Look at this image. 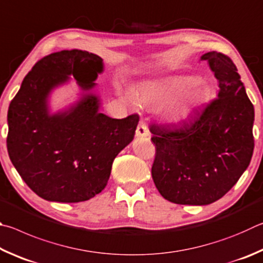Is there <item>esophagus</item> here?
<instances>
[{
    "label": "esophagus",
    "mask_w": 263,
    "mask_h": 263,
    "mask_svg": "<svg viewBox=\"0 0 263 263\" xmlns=\"http://www.w3.org/2000/svg\"><path fill=\"white\" fill-rule=\"evenodd\" d=\"M136 136L137 137H146V136H149L148 127H146V124H145L144 121H140L139 126H137Z\"/></svg>",
    "instance_id": "1"
}]
</instances>
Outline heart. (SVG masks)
I'll return each instance as SVG.
<instances>
[{
	"label": "heart",
	"instance_id": "1",
	"mask_svg": "<svg viewBox=\"0 0 263 263\" xmlns=\"http://www.w3.org/2000/svg\"><path fill=\"white\" fill-rule=\"evenodd\" d=\"M199 85L200 80L194 76H177L164 81L163 83H159V84L144 87L143 91H142L140 101L143 105H151L165 99H178L190 95ZM123 99L130 104L136 103L135 97L132 93H127L123 97ZM187 114L188 110L186 108H181L178 110L174 117L180 119L182 117H186Z\"/></svg>",
	"mask_w": 263,
	"mask_h": 263
}]
</instances>
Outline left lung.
I'll return each mask as SVG.
<instances>
[{
	"mask_svg": "<svg viewBox=\"0 0 263 263\" xmlns=\"http://www.w3.org/2000/svg\"><path fill=\"white\" fill-rule=\"evenodd\" d=\"M200 60L217 78L218 98L180 128L150 127L154 182L164 199L177 204L205 205L223 197L246 171L254 149V107L237 67L217 52Z\"/></svg>",
	"mask_w": 263,
	"mask_h": 263,
	"instance_id": "left-lung-1",
	"label": "left lung"
}]
</instances>
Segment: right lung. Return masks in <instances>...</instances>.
<instances>
[{
    "label": "right lung",
    "mask_w": 263,
    "mask_h": 263,
    "mask_svg": "<svg viewBox=\"0 0 263 263\" xmlns=\"http://www.w3.org/2000/svg\"><path fill=\"white\" fill-rule=\"evenodd\" d=\"M103 71V59L93 53H52L34 64L9 105V157L44 200L76 203L99 194L114 158L134 139L139 115L112 119L99 112L93 89ZM70 77L80 87V99L52 114L50 93Z\"/></svg>",
    "instance_id": "add662e5"
}]
</instances>
